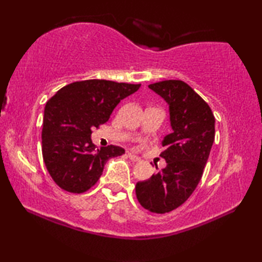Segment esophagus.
Masks as SVG:
<instances>
[{"instance_id": "1", "label": "esophagus", "mask_w": 262, "mask_h": 262, "mask_svg": "<svg viewBox=\"0 0 262 262\" xmlns=\"http://www.w3.org/2000/svg\"><path fill=\"white\" fill-rule=\"evenodd\" d=\"M128 157H129L133 162H141V158L139 156H136V155L132 154V152H128Z\"/></svg>"}]
</instances>
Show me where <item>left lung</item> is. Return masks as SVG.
Listing matches in <instances>:
<instances>
[{"mask_svg": "<svg viewBox=\"0 0 262 262\" xmlns=\"http://www.w3.org/2000/svg\"><path fill=\"white\" fill-rule=\"evenodd\" d=\"M166 100L173 132L163 140L161 157L166 167L151 178L136 184L140 205L151 212L165 214L177 209L200 183L215 140V117L187 83L179 79L150 84Z\"/></svg>", "mask_w": 262, "mask_h": 262, "instance_id": "8db88e82", "label": "left lung"}]
</instances>
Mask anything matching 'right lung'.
I'll return each instance as SVG.
<instances>
[{
	"label": "right lung",
	"mask_w": 262,
	"mask_h": 262,
	"mask_svg": "<svg viewBox=\"0 0 262 262\" xmlns=\"http://www.w3.org/2000/svg\"><path fill=\"white\" fill-rule=\"evenodd\" d=\"M140 86L86 79L63 86L47 101L41 133L42 158L60 188L69 193L86 192L100 178L106 162L125 154L117 145L97 148L91 134Z\"/></svg>",
	"instance_id": "right-lung-1"
}]
</instances>
